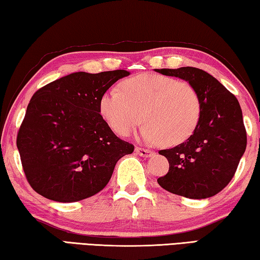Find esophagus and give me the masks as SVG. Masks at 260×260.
<instances>
[{
	"label": "esophagus",
	"mask_w": 260,
	"mask_h": 260,
	"mask_svg": "<svg viewBox=\"0 0 260 260\" xmlns=\"http://www.w3.org/2000/svg\"><path fill=\"white\" fill-rule=\"evenodd\" d=\"M135 152L141 157H151L153 155V152L151 150H148V149L140 148V147L135 148Z\"/></svg>",
	"instance_id": "1"
}]
</instances>
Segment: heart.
I'll return each instance as SVG.
<instances>
[{
	"instance_id": "1",
	"label": "heart",
	"mask_w": 260,
	"mask_h": 260,
	"mask_svg": "<svg viewBox=\"0 0 260 260\" xmlns=\"http://www.w3.org/2000/svg\"><path fill=\"white\" fill-rule=\"evenodd\" d=\"M100 110L110 127L127 136L144 121L142 138L147 142L172 146L195 131L202 104L197 90L187 81L159 74H140L104 93ZM144 116H142V114Z\"/></svg>"
}]
</instances>
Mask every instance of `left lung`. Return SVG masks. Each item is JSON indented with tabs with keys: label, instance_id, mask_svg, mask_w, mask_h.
Returning a JSON list of instances; mask_svg holds the SVG:
<instances>
[{
	"label": "left lung",
	"instance_id": "8db88e82",
	"mask_svg": "<svg viewBox=\"0 0 260 260\" xmlns=\"http://www.w3.org/2000/svg\"><path fill=\"white\" fill-rule=\"evenodd\" d=\"M155 71L188 81L202 104L193 133L179 146L159 151L169 160L170 169L157 182L165 190L187 199L214 196L231 182L246 148L239 101L203 70L186 67Z\"/></svg>",
	"mask_w": 260,
	"mask_h": 260
}]
</instances>
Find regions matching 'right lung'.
Segmentation results:
<instances>
[{
  "label": "right lung",
  "instance_id": "right-lung-1",
  "mask_svg": "<svg viewBox=\"0 0 260 260\" xmlns=\"http://www.w3.org/2000/svg\"><path fill=\"white\" fill-rule=\"evenodd\" d=\"M125 70L76 72L37 90L17 135L21 165L35 191L71 203L107 186L117 161L134 146L113 133L100 101Z\"/></svg>",
  "mask_w": 260,
  "mask_h": 260
}]
</instances>
